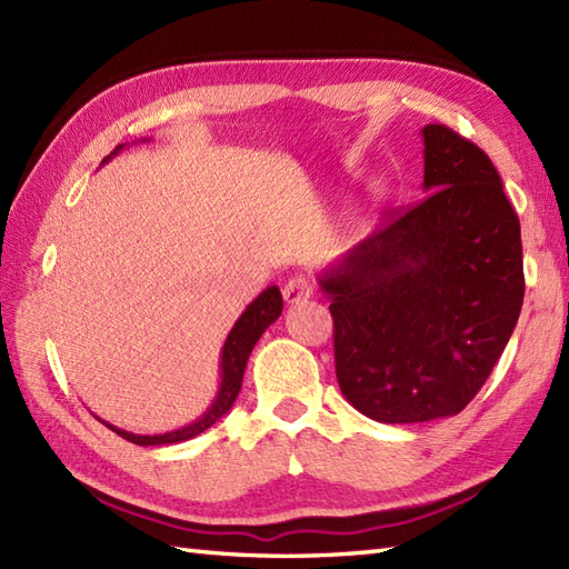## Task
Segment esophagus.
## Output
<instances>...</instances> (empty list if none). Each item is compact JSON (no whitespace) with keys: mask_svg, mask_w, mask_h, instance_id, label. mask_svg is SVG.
<instances>
[{"mask_svg":"<svg viewBox=\"0 0 569 569\" xmlns=\"http://www.w3.org/2000/svg\"><path fill=\"white\" fill-rule=\"evenodd\" d=\"M310 296H312V283L306 276L288 278L283 286V298H286V303H291V306L303 303V300H308Z\"/></svg>","mask_w":569,"mask_h":569,"instance_id":"1","label":"esophagus"}]
</instances>
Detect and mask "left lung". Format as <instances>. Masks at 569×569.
Wrapping results in <instances>:
<instances>
[{
    "label": "left lung",
    "instance_id": "left-lung-1",
    "mask_svg": "<svg viewBox=\"0 0 569 569\" xmlns=\"http://www.w3.org/2000/svg\"><path fill=\"white\" fill-rule=\"evenodd\" d=\"M420 198L320 276L345 398L379 422L457 416L523 306L521 222L499 171L445 124L422 127Z\"/></svg>",
    "mask_w": 569,
    "mask_h": 569
}]
</instances>
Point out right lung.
Masks as SVG:
<instances>
[{
    "label": "right lung",
    "mask_w": 569,
    "mask_h": 569,
    "mask_svg": "<svg viewBox=\"0 0 569 569\" xmlns=\"http://www.w3.org/2000/svg\"><path fill=\"white\" fill-rule=\"evenodd\" d=\"M281 310H283L281 291H278L276 286H271V288H266V291L257 300H253V303L244 312H241V318L234 322V328L227 335V342L222 347L220 391H217V398L212 401V406L204 410V416L198 418L196 422H190V426L173 430V432H163V435H134V432L119 430V428L110 426V422H104V426L114 430L119 438H124L134 445H143V447L186 442L208 428H212L214 422L220 420L229 408H232L234 398L239 396V389H241V379H244V369H247V359L251 355V349L259 342V337L266 332V328H269L273 320H278Z\"/></svg>",
    "instance_id": "right-lung-1"
}]
</instances>
